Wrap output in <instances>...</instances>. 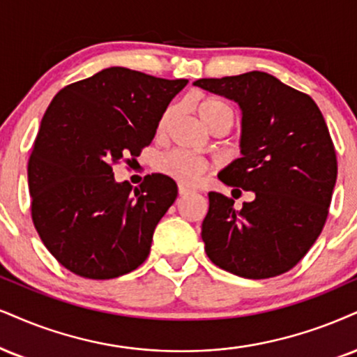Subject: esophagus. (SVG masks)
Masks as SVG:
<instances>
[{"label":"esophagus","instance_id":"1","mask_svg":"<svg viewBox=\"0 0 357 357\" xmlns=\"http://www.w3.org/2000/svg\"><path fill=\"white\" fill-rule=\"evenodd\" d=\"M192 192H193L192 188L182 185V183H180V185H178V195L180 197H185V195H188V193H192Z\"/></svg>","mask_w":357,"mask_h":357}]
</instances>
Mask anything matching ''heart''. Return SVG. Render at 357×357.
<instances>
[{
  "instance_id": "1",
  "label": "heart",
  "mask_w": 357,
  "mask_h": 357,
  "mask_svg": "<svg viewBox=\"0 0 357 357\" xmlns=\"http://www.w3.org/2000/svg\"><path fill=\"white\" fill-rule=\"evenodd\" d=\"M197 112H199L200 119L208 127L215 126L220 121H227L230 122V124L233 122L231 107L220 99H213V98L202 99L200 102L197 104ZM170 116H172V109H169V111L162 116L160 122H158V130L165 129ZM157 169L160 170L162 174L169 175L170 178L177 180L180 183H185V185H197V183H199L200 180L210 172V162L205 160L204 157L197 155V153L178 149V151H172L158 158Z\"/></svg>"
}]
</instances>
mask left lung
Here are the masks:
<instances>
[{
	"label": "left lung",
	"mask_w": 357,
	"mask_h": 357,
	"mask_svg": "<svg viewBox=\"0 0 357 357\" xmlns=\"http://www.w3.org/2000/svg\"><path fill=\"white\" fill-rule=\"evenodd\" d=\"M193 84L240 105L241 157L218 178L235 187L233 198L241 188L252 192L241 211L222 193H208L205 252L243 278L283 275L313 246L328 218L337 160L323 114L305 92L261 71Z\"/></svg>",
	"instance_id": "1"
}]
</instances>
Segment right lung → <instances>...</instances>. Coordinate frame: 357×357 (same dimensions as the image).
I'll return each instance as SVG.
<instances>
[{"instance_id": "obj_1", "label": "right lung", "mask_w": 357, "mask_h": 357, "mask_svg": "<svg viewBox=\"0 0 357 357\" xmlns=\"http://www.w3.org/2000/svg\"><path fill=\"white\" fill-rule=\"evenodd\" d=\"M187 82L107 68L51 100L28 162L31 217L44 246L74 275L111 280L147 259L177 183L152 174L132 188L116 182L112 167L152 142Z\"/></svg>"}]
</instances>
